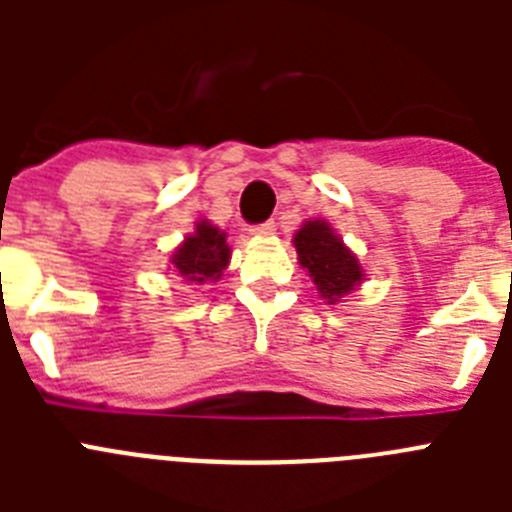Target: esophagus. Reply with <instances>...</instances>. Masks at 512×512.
<instances>
[{
    "label": "esophagus",
    "mask_w": 512,
    "mask_h": 512,
    "mask_svg": "<svg viewBox=\"0 0 512 512\" xmlns=\"http://www.w3.org/2000/svg\"><path fill=\"white\" fill-rule=\"evenodd\" d=\"M277 230V225H274V220H266V223H259V225H251V233L253 235H271Z\"/></svg>",
    "instance_id": "1"
}]
</instances>
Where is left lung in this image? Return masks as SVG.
Instances as JSON below:
<instances>
[{"label":"left lung","mask_w":512,"mask_h":512,"mask_svg":"<svg viewBox=\"0 0 512 512\" xmlns=\"http://www.w3.org/2000/svg\"><path fill=\"white\" fill-rule=\"evenodd\" d=\"M295 248L302 269L310 271L320 297L328 302L348 295L364 279L354 253L343 246L341 238L323 220H310L302 225L295 235Z\"/></svg>","instance_id":"8db88e82"}]
</instances>
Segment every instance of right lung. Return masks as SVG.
Returning a JSON list of instances; mask_svg holds the SVG:
<instances>
[{
  "instance_id": "obj_1",
  "label": "right lung",
  "mask_w": 512,
  "mask_h": 512,
  "mask_svg": "<svg viewBox=\"0 0 512 512\" xmlns=\"http://www.w3.org/2000/svg\"><path fill=\"white\" fill-rule=\"evenodd\" d=\"M228 259L230 248L225 243V233L212 228L210 223H197L194 235L184 238L182 246L176 248L171 264L189 284H205L223 277Z\"/></svg>"
}]
</instances>
